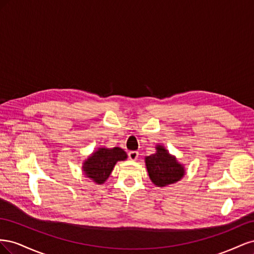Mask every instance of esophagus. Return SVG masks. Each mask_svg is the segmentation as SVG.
I'll return each instance as SVG.
<instances>
[{"instance_id":"esophagus-1","label":"esophagus","mask_w":254,"mask_h":254,"mask_svg":"<svg viewBox=\"0 0 254 254\" xmlns=\"http://www.w3.org/2000/svg\"><path fill=\"white\" fill-rule=\"evenodd\" d=\"M128 157H129V159H130V160L135 161L137 158H139V152L135 151V150L129 151V152H128Z\"/></svg>"}]
</instances>
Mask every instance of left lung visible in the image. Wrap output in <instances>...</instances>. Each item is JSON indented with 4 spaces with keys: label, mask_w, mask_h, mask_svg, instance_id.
Returning a JSON list of instances; mask_svg holds the SVG:
<instances>
[{
    "label": "left lung",
    "mask_w": 254,
    "mask_h": 254,
    "mask_svg": "<svg viewBox=\"0 0 254 254\" xmlns=\"http://www.w3.org/2000/svg\"><path fill=\"white\" fill-rule=\"evenodd\" d=\"M150 180L157 187H166L168 184L180 180L183 175V166L177 160L170 156L162 146H157V152L145 159Z\"/></svg>",
    "instance_id": "8db88e82"
}]
</instances>
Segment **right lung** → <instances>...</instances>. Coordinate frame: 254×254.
<instances>
[{
    "instance_id": "1",
    "label": "right lung",
    "mask_w": 254,
    "mask_h": 254,
    "mask_svg": "<svg viewBox=\"0 0 254 254\" xmlns=\"http://www.w3.org/2000/svg\"><path fill=\"white\" fill-rule=\"evenodd\" d=\"M126 158V152L120 147L99 148L83 163V172L96 183L103 184L111 174L115 163Z\"/></svg>"
}]
</instances>
